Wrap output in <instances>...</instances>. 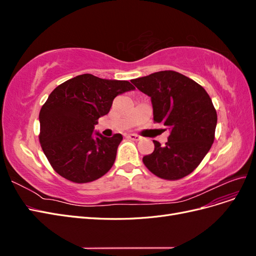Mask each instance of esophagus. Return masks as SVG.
<instances>
[{
  "instance_id": "1",
  "label": "esophagus",
  "mask_w": 256,
  "mask_h": 256,
  "mask_svg": "<svg viewBox=\"0 0 256 256\" xmlns=\"http://www.w3.org/2000/svg\"><path fill=\"white\" fill-rule=\"evenodd\" d=\"M127 136L130 138V140H132V141H138L141 138L140 136H138L136 134H129Z\"/></svg>"
}]
</instances>
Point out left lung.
Segmentation results:
<instances>
[{"mask_svg":"<svg viewBox=\"0 0 256 256\" xmlns=\"http://www.w3.org/2000/svg\"><path fill=\"white\" fill-rule=\"evenodd\" d=\"M136 88L152 99L154 122L170 130L166 146L143 157L156 176L177 180L198 168L214 140L216 112L207 92L180 72L164 70L134 79Z\"/></svg>","mask_w":256,"mask_h":256,"instance_id":"8db88e82","label":"left lung"}]
</instances>
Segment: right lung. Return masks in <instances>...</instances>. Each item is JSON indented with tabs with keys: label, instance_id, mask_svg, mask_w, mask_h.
I'll use <instances>...</instances> for the list:
<instances>
[{
	"label": "right lung",
	"instance_id": "obj_1",
	"mask_svg": "<svg viewBox=\"0 0 256 256\" xmlns=\"http://www.w3.org/2000/svg\"><path fill=\"white\" fill-rule=\"evenodd\" d=\"M134 88L128 81L84 74L53 90L40 112V142L54 171L76 184L109 172L122 136L106 138L94 134V128L109 113L114 98Z\"/></svg>",
	"mask_w": 256,
	"mask_h": 256
}]
</instances>
